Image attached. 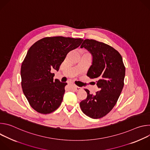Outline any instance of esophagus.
Returning <instances> with one entry per match:
<instances>
[{"label":"esophagus","mask_w":150,"mask_h":150,"mask_svg":"<svg viewBox=\"0 0 150 150\" xmlns=\"http://www.w3.org/2000/svg\"><path fill=\"white\" fill-rule=\"evenodd\" d=\"M74 89H75V91H78L82 90V87H77V86H74Z\"/></svg>","instance_id":"obj_1"}]
</instances>
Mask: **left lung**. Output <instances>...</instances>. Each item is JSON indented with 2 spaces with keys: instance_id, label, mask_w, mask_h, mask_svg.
<instances>
[{
  "instance_id": "1",
  "label": "left lung",
  "mask_w": 150,
  "mask_h": 150,
  "mask_svg": "<svg viewBox=\"0 0 150 150\" xmlns=\"http://www.w3.org/2000/svg\"><path fill=\"white\" fill-rule=\"evenodd\" d=\"M93 56L92 65L87 75L97 80L99 91L90 94L79 105L84 114L99 119L109 113L120 95L124 85L125 67L120 53L110 46L95 40L85 39L81 46Z\"/></svg>"
}]
</instances>
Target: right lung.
<instances>
[{
    "label": "right lung",
    "mask_w": 150,
    "mask_h": 150,
    "mask_svg": "<svg viewBox=\"0 0 150 150\" xmlns=\"http://www.w3.org/2000/svg\"><path fill=\"white\" fill-rule=\"evenodd\" d=\"M83 40L62 36L45 37L29 49L21 69V86L31 108L41 114L56 110L62 103L67 83L53 80L67 54Z\"/></svg>",
    "instance_id": "add662e5"
}]
</instances>
